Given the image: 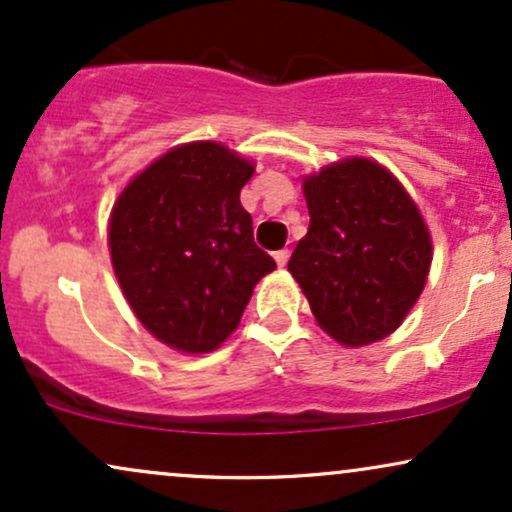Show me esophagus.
<instances>
[{"instance_id": "34e87169", "label": "esophagus", "mask_w": 512, "mask_h": 512, "mask_svg": "<svg viewBox=\"0 0 512 512\" xmlns=\"http://www.w3.org/2000/svg\"><path fill=\"white\" fill-rule=\"evenodd\" d=\"M274 260H276V264H279V267H284L286 262H289V250H276L274 252Z\"/></svg>"}]
</instances>
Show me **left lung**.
<instances>
[{"label":"left lung","mask_w":512,"mask_h":512,"mask_svg":"<svg viewBox=\"0 0 512 512\" xmlns=\"http://www.w3.org/2000/svg\"><path fill=\"white\" fill-rule=\"evenodd\" d=\"M310 226L289 272L344 346L380 342L419 301L433 260L421 211L390 170L346 158L303 180Z\"/></svg>","instance_id":"8db88e82"}]
</instances>
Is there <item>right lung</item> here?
Returning a JSON list of instances; mask_svg holds the SVG:
<instances>
[{
	"mask_svg": "<svg viewBox=\"0 0 512 512\" xmlns=\"http://www.w3.org/2000/svg\"><path fill=\"white\" fill-rule=\"evenodd\" d=\"M255 166L216 142L170 149L117 197L110 260L137 320L185 354L219 349L276 262L252 238L240 190Z\"/></svg>",
	"mask_w": 512,
	"mask_h": 512,
	"instance_id": "obj_1",
	"label": "right lung"
}]
</instances>
